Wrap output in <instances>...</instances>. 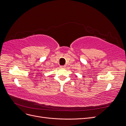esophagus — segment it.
I'll list each match as a JSON object with an SVG mask.
<instances>
[{
    "instance_id": "1",
    "label": "esophagus",
    "mask_w": 126,
    "mask_h": 126,
    "mask_svg": "<svg viewBox=\"0 0 126 126\" xmlns=\"http://www.w3.org/2000/svg\"><path fill=\"white\" fill-rule=\"evenodd\" d=\"M60 67L61 68H65V67H66V66H65V65H64V66H60Z\"/></svg>"
}]
</instances>
